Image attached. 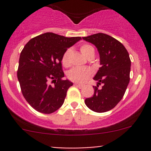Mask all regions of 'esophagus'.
<instances>
[{"instance_id":"esophagus-1","label":"esophagus","mask_w":151,"mask_h":151,"mask_svg":"<svg viewBox=\"0 0 151 151\" xmlns=\"http://www.w3.org/2000/svg\"><path fill=\"white\" fill-rule=\"evenodd\" d=\"M74 85H75L76 87H77V88H82L83 87V85L78 84V83H75V84H74Z\"/></svg>"}]
</instances>
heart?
<instances>
[{"label": "heart", "instance_id": "heart-1", "mask_svg": "<svg viewBox=\"0 0 151 151\" xmlns=\"http://www.w3.org/2000/svg\"><path fill=\"white\" fill-rule=\"evenodd\" d=\"M80 51L86 58L94 54V49L90 45H83L80 47ZM70 50L68 49L63 52L61 58V62L63 66H70L69 60ZM93 71L90 68H73L67 74L68 78L71 81L77 83H84L92 76Z\"/></svg>", "mask_w": 151, "mask_h": 151}]
</instances>
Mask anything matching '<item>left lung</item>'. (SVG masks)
<instances>
[{
  "label": "left lung",
  "mask_w": 151,
  "mask_h": 151,
  "mask_svg": "<svg viewBox=\"0 0 151 151\" xmlns=\"http://www.w3.org/2000/svg\"><path fill=\"white\" fill-rule=\"evenodd\" d=\"M96 47L100 55L101 67L93 80V96L85 103L96 112H105L113 109L122 99L130 80L131 60L126 49L115 38L102 33L83 37ZM101 84V88L98 87Z\"/></svg>",
  "instance_id": "1"
}]
</instances>
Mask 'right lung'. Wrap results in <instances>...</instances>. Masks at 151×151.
Masks as SVG:
<instances>
[{
	"label": "right lung",
	"mask_w": 151,
	"mask_h": 151,
	"mask_svg": "<svg viewBox=\"0 0 151 151\" xmlns=\"http://www.w3.org/2000/svg\"><path fill=\"white\" fill-rule=\"evenodd\" d=\"M80 39L45 33L30 39L22 49L17 78L24 98L38 112L52 113L63 105L73 83L63 80L61 58Z\"/></svg>",
	"instance_id": "obj_1"
}]
</instances>
